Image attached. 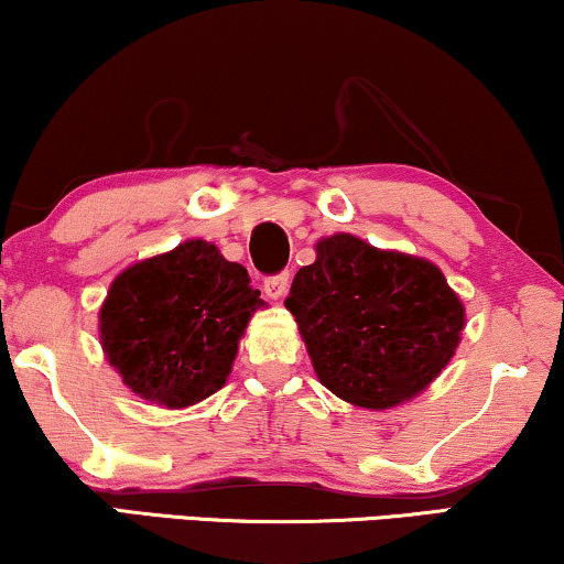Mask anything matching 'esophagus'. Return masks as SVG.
I'll return each instance as SVG.
<instances>
[{
	"instance_id": "obj_1",
	"label": "esophagus",
	"mask_w": 564,
	"mask_h": 564,
	"mask_svg": "<svg viewBox=\"0 0 564 564\" xmlns=\"http://www.w3.org/2000/svg\"><path fill=\"white\" fill-rule=\"evenodd\" d=\"M289 291V273H278L273 278H265V294L268 299H273V302H278V299H283V294Z\"/></svg>"
}]
</instances>
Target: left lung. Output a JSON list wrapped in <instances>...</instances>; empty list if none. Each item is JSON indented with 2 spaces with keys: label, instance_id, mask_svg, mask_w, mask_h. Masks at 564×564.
Returning <instances> with one entry per match:
<instances>
[{
  "label": "left lung",
  "instance_id": "obj_1",
  "mask_svg": "<svg viewBox=\"0 0 564 564\" xmlns=\"http://www.w3.org/2000/svg\"><path fill=\"white\" fill-rule=\"evenodd\" d=\"M286 296L317 380L369 411L401 405L451 365L466 306L432 260L354 234L315 245Z\"/></svg>",
  "mask_w": 564,
  "mask_h": 564
}]
</instances>
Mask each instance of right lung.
<instances>
[{
  "label": "right lung",
  "instance_id": "1",
  "mask_svg": "<svg viewBox=\"0 0 564 564\" xmlns=\"http://www.w3.org/2000/svg\"><path fill=\"white\" fill-rule=\"evenodd\" d=\"M216 245L187 239L132 262L98 310L106 361L142 401L189 409L229 380L239 344L265 302Z\"/></svg>",
  "mask_w": 564,
  "mask_h": 564
}]
</instances>
